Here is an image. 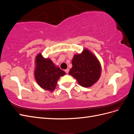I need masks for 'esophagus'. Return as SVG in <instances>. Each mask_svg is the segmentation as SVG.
<instances>
[{
    "label": "esophagus",
    "instance_id": "obj_1",
    "mask_svg": "<svg viewBox=\"0 0 134 134\" xmlns=\"http://www.w3.org/2000/svg\"><path fill=\"white\" fill-rule=\"evenodd\" d=\"M69 69H65V72L66 74H68V72H69Z\"/></svg>",
    "mask_w": 134,
    "mask_h": 134
}]
</instances>
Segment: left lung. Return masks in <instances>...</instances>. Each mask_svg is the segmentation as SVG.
I'll list each match as a JSON object with an SVG mask.
<instances>
[{
  "mask_svg": "<svg viewBox=\"0 0 134 134\" xmlns=\"http://www.w3.org/2000/svg\"><path fill=\"white\" fill-rule=\"evenodd\" d=\"M72 65L69 74L75 78L81 86L90 87L100 78V64L96 56L87 48L81 54L74 55Z\"/></svg>",
  "mask_w": 134,
  "mask_h": 134,
  "instance_id": "1",
  "label": "left lung"
}]
</instances>
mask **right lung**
<instances>
[{
	"label": "right lung",
	"mask_w": 134,
	"mask_h": 134,
	"mask_svg": "<svg viewBox=\"0 0 134 134\" xmlns=\"http://www.w3.org/2000/svg\"><path fill=\"white\" fill-rule=\"evenodd\" d=\"M35 78L39 86L44 90L53 91L60 76L65 74L48 58L44 59L41 54H38L35 59Z\"/></svg>",
	"instance_id": "1"
}]
</instances>
